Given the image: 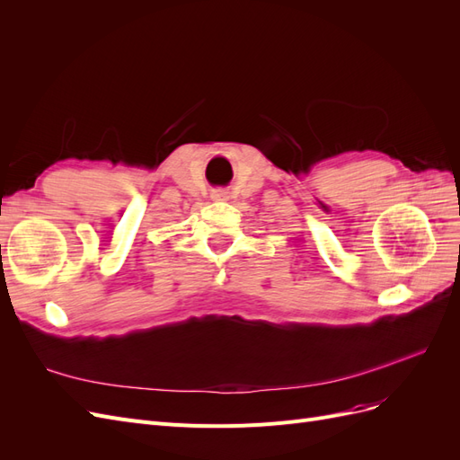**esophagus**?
I'll use <instances>...</instances> for the list:
<instances>
[{
    "label": "esophagus",
    "mask_w": 460,
    "mask_h": 460,
    "mask_svg": "<svg viewBox=\"0 0 460 460\" xmlns=\"http://www.w3.org/2000/svg\"><path fill=\"white\" fill-rule=\"evenodd\" d=\"M211 199L213 201H226V199H230V193L226 190L217 188V190L211 191Z\"/></svg>",
    "instance_id": "1"
}]
</instances>
